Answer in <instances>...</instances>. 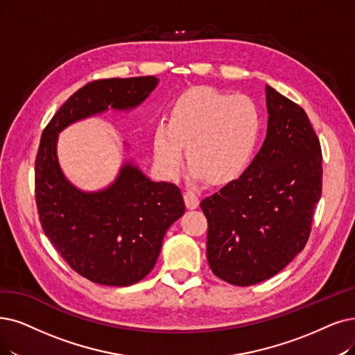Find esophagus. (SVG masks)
Here are the masks:
<instances>
[{
  "mask_svg": "<svg viewBox=\"0 0 355 355\" xmlns=\"http://www.w3.org/2000/svg\"><path fill=\"white\" fill-rule=\"evenodd\" d=\"M183 198H185V204L189 209H195L198 205H200V198L192 191H187L183 193Z\"/></svg>",
  "mask_w": 355,
  "mask_h": 355,
  "instance_id": "1",
  "label": "esophagus"
}]
</instances>
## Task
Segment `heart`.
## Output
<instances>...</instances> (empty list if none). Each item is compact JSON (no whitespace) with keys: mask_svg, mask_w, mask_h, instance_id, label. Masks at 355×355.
<instances>
[{"mask_svg":"<svg viewBox=\"0 0 355 355\" xmlns=\"http://www.w3.org/2000/svg\"><path fill=\"white\" fill-rule=\"evenodd\" d=\"M262 132L258 105L249 96L211 87L183 93L153 131V160L166 179L183 164V148L196 180L232 182L250 164Z\"/></svg>","mask_w":355,"mask_h":355,"instance_id":"b5f03b06","label":"heart"}]
</instances>
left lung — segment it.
I'll list each match as a JSON object with an SVG mask.
<instances>
[{
  "label": "left lung",
  "mask_w": 355,
  "mask_h": 355,
  "mask_svg": "<svg viewBox=\"0 0 355 355\" xmlns=\"http://www.w3.org/2000/svg\"><path fill=\"white\" fill-rule=\"evenodd\" d=\"M268 130L259 153L236 180L207 196V258L233 286L274 277L300 253L322 195V150L303 107L265 89Z\"/></svg>",
  "instance_id": "1"
}]
</instances>
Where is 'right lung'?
<instances>
[{
	"instance_id": "right-lung-1",
	"label": "right lung",
	"mask_w": 355,
	"mask_h": 355,
	"mask_svg": "<svg viewBox=\"0 0 355 355\" xmlns=\"http://www.w3.org/2000/svg\"><path fill=\"white\" fill-rule=\"evenodd\" d=\"M157 84L153 76L89 83L60 107L40 138L35 192L42 229L67 263L96 284L126 287L143 279L185 202L176 185L153 182L132 160L122 163L109 187L93 192L77 188L60 166L58 135L109 109L138 107Z\"/></svg>"
}]
</instances>
